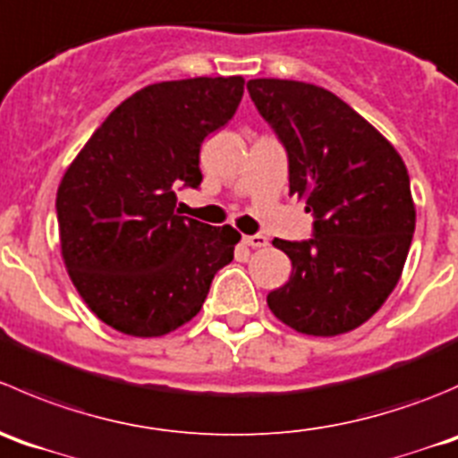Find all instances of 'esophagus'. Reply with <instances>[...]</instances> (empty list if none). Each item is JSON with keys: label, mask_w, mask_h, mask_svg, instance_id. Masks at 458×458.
Here are the masks:
<instances>
[{"label": "esophagus", "mask_w": 458, "mask_h": 458, "mask_svg": "<svg viewBox=\"0 0 458 458\" xmlns=\"http://www.w3.org/2000/svg\"><path fill=\"white\" fill-rule=\"evenodd\" d=\"M242 242L249 244V247H253V249H262L269 244V240H267L262 233H253V235H242Z\"/></svg>", "instance_id": "1"}]
</instances>
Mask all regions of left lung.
<instances>
[{"label": "left lung", "mask_w": 458, "mask_h": 458, "mask_svg": "<svg viewBox=\"0 0 458 458\" xmlns=\"http://www.w3.org/2000/svg\"><path fill=\"white\" fill-rule=\"evenodd\" d=\"M247 90L287 151L289 196L314 216L310 240L274 238L292 276L267 305L301 334L352 332L381 310L410 251L416 211L405 162L327 89L260 77Z\"/></svg>", "instance_id": "obj_1"}]
</instances>
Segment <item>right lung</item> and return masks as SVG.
I'll list each match as a JSON object with an SVG mask.
<instances>
[{"instance_id": "right-lung-1", "label": "right lung", "mask_w": 458, "mask_h": 458, "mask_svg": "<svg viewBox=\"0 0 458 458\" xmlns=\"http://www.w3.org/2000/svg\"><path fill=\"white\" fill-rule=\"evenodd\" d=\"M244 80L193 77L140 89L66 169L57 189L62 258L108 327L165 336L202 310L240 233L180 216L175 191L202 182L200 147L233 117Z\"/></svg>"}]
</instances>
